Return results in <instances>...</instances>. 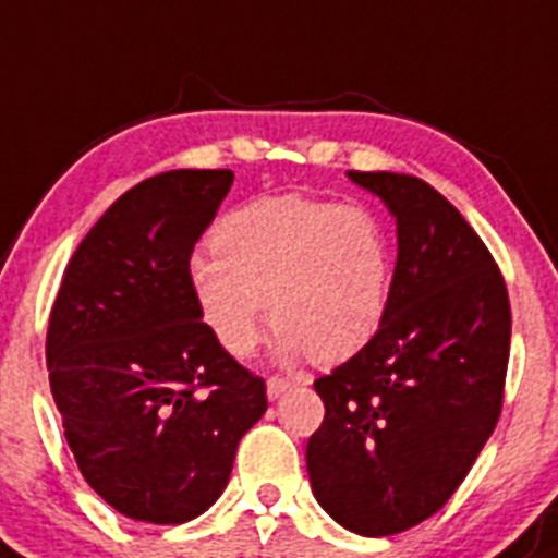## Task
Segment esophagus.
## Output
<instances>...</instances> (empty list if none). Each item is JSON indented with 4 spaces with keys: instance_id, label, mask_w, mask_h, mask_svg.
Segmentation results:
<instances>
[{
    "instance_id": "1",
    "label": "esophagus",
    "mask_w": 558,
    "mask_h": 558,
    "mask_svg": "<svg viewBox=\"0 0 558 558\" xmlns=\"http://www.w3.org/2000/svg\"><path fill=\"white\" fill-rule=\"evenodd\" d=\"M289 388H291V379L278 377V374L267 379V393H269V399H278L280 393H283V390H289Z\"/></svg>"
}]
</instances>
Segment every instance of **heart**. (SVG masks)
Segmentation results:
<instances>
[{
	"instance_id": "b5f03b06",
	"label": "heart",
	"mask_w": 558,
	"mask_h": 558,
	"mask_svg": "<svg viewBox=\"0 0 558 558\" xmlns=\"http://www.w3.org/2000/svg\"><path fill=\"white\" fill-rule=\"evenodd\" d=\"M211 253L192 262V294L233 357H250L262 341V303L280 355L308 352L316 363L355 355L388 311L390 239L363 206L264 197L222 217Z\"/></svg>"
}]
</instances>
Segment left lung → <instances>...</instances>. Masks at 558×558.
I'll return each instance as SVG.
<instances>
[{
    "label": "left lung",
    "instance_id": "obj_1",
    "mask_svg": "<svg viewBox=\"0 0 558 558\" xmlns=\"http://www.w3.org/2000/svg\"><path fill=\"white\" fill-rule=\"evenodd\" d=\"M397 217L399 258L372 341L314 383L311 487L343 529L390 537L444 509L501 415L512 311L487 244L435 186L350 170Z\"/></svg>",
    "mask_w": 558,
    "mask_h": 558
}]
</instances>
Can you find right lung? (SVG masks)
Returning <instances> with one entry per match:
<instances>
[{
  "label": "right lung",
  "instance_id": "1",
  "mask_svg": "<svg viewBox=\"0 0 558 558\" xmlns=\"http://www.w3.org/2000/svg\"><path fill=\"white\" fill-rule=\"evenodd\" d=\"M231 170H168L123 192L74 250L46 330L51 397L82 476L132 520L175 525L226 490L267 385L197 311L190 262Z\"/></svg>",
  "mask_w": 558,
  "mask_h": 558
}]
</instances>
